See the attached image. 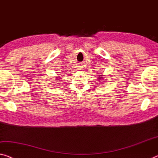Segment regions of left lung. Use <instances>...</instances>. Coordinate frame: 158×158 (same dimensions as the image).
Returning <instances> with one entry per match:
<instances>
[{"label": "left lung", "instance_id": "1", "mask_svg": "<svg viewBox=\"0 0 158 158\" xmlns=\"http://www.w3.org/2000/svg\"><path fill=\"white\" fill-rule=\"evenodd\" d=\"M101 77H100V78H99V79H101Z\"/></svg>", "mask_w": 158, "mask_h": 158}]
</instances>
